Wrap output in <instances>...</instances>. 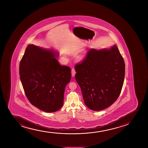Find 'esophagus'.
<instances>
[{"instance_id":"1","label":"esophagus","mask_w":148,"mask_h":148,"mask_svg":"<svg viewBox=\"0 0 148 148\" xmlns=\"http://www.w3.org/2000/svg\"><path fill=\"white\" fill-rule=\"evenodd\" d=\"M75 73H76V72L75 71V69L73 68V69H71V75H72V77H75Z\"/></svg>"}]
</instances>
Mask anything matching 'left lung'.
<instances>
[{"mask_svg": "<svg viewBox=\"0 0 148 148\" xmlns=\"http://www.w3.org/2000/svg\"><path fill=\"white\" fill-rule=\"evenodd\" d=\"M75 68V80L89 109L104 110L119 97L124 82L125 63L116 45L108 49L89 50Z\"/></svg>", "mask_w": 148, "mask_h": 148, "instance_id": "obj_1", "label": "left lung"}]
</instances>
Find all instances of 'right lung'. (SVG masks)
Segmentation results:
<instances>
[{"label":"right lung","instance_id":"right-lung-1","mask_svg":"<svg viewBox=\"0 0 148 148\" xmlns=\"http://www.w3.org/2000/svg\"><path fill=\"white\" fill-rule=\"evenodd\" d=\"M56 53L29 44L20 63L19 73L26 97L32 105L45 112L61 108L65 87L71 79V69L60 64Z\"/></svg>","mask_w":148,"mask_h":148}]
</instances>
